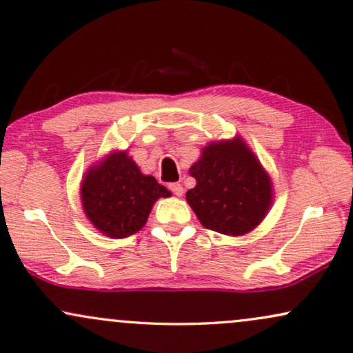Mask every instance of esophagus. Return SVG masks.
I'll return each instance as SVG.
<instances>
[{
	"instance_id": "obj_1",
	"label": "esophagus",
	"mask_w": 353,
	"mask_h": 353,
	"mask_svg": "<svg viewBox=\"0 0 353 353\" xmlns=\"http://www.w3.org/2000/svg\"><path fill=\"white\" fill-rule=\"evenodd\" d=\"M170 190L174 193L176 196H182L183 194V187L181 183H170Z\"/></svg>"
}]
</instances>
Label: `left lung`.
<instances>
[{
	"label": "left lung",
	"instance_id": "8db88e82",
	"mask_svg": "<svg viewBox=\"0 0 353 353\" xmlns=\"http://www.w3.org/2000/svg\"><path fill=\"white\" fill-rule=\"evenodd\" d=\"M190 174L197 183L187 201L205 228L245 234L270 208V177L241 139L208 145Z\"/></svg>",
	"mask_w": 353,
	"mask_h": 353
}]
</instances>
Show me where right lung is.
Masks as SVG:
<instances>
[{
  "label": "right lung",
  "mask_w": 353,
  "mask_h": 353,
  "mask_svg": "<svg viewBox=\"0 0 353 353\" xmlns=\"http://www.w3.org/2000/svg\"><path fill=\"white\" fill-rule=\"evenodd\" d=\"M170 191L152 176H143L126 152H115L88 171L81 183V202L95 228L110 238L137 233L159 197Z\"/></svg>",
  "instance_id": "add662e5"
}]
</instances>
